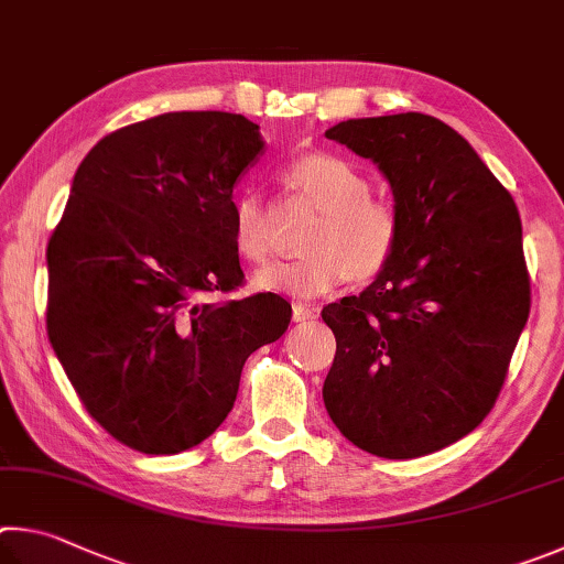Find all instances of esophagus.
Returning a JSON list of instances; mask_svg holds the SVG:
<instances>
[{"label": "esophagus", "mask_w": 564, "mask_h": 564, "mask_svg": "<svg viewBox=\"0 0 564 564\" xmlns=\"http://www.w3.org/2000/svg\"><path fill=\"white\" fill-rule=\"evenodd\" d=\"M319 317L317 307H310V304H294L292 307V319L294 322H312Z\"/></svg>", "instance_id": "esophagus-1"}]
</instances>
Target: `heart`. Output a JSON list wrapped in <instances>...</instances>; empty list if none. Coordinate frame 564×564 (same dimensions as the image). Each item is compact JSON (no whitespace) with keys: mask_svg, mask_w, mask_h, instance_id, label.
<instances>
[{"mask_svg":"<svg viewBox=\"0 0 564 564\" xmlns=\"http://www.w3.org/2000/svg\"><path fill=\"white\" fill-rule=\"evenodd\" d=\"M284 177L319 217L304 237L310 250L257 272V290L319 297L349 276L371 282L387 272L399 250L401 217L393 203L371 195L369 177L357 165L334 153H310L292 161ZM232 240L247 262H264L270 254L264 205L254 193L235 203Z\"/></svg>","mask_w":564,"mask_h":564,"instance_id":"heart-1","label":"heart"}]
</instances>
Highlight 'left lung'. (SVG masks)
<instances>
[{"mask_svg":"<svg viewBox=\"0 0 564 564\" xmlns=\"http://www.w3.org/2000/svg\"><path fill=\"white\" fill-rule=\"evenodd\" d=\"M387 175L401 240L367 290L327 304L337 337L324 406L354 446L421 458L496 406L530 314L512 195L438 118H351L327 133Z\"/></svg>","mask_w":564,"mask_h":564,"instance_id":"8db88e82","label":"left lung"}]
</instances>
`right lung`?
<instances>
[{"instance_id": "add662e5", "label": "right lung", "mask_w": 564, "mask_h": 564, "mask_svg": "<svg viewBox=\"0 0 564 564\" xmlns=\"http://www.w3.org/2000/svg\"><path fill=\"white\" fill-rule=\"evenodd\" d=\"M240 113L177 111L101 138L48 237L46 332L84 409L123 446L171 456L230 413L247 357L290 327L245 282L232 187L262 151Z\"/></svg>"}]
</instances>
